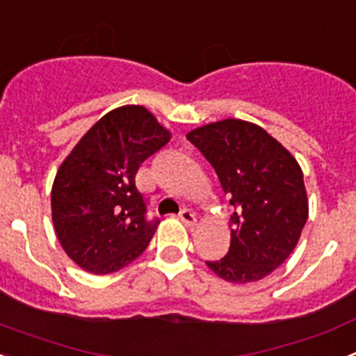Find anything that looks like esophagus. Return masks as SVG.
Segmentation results:
<instances>
[{
	"instance_id": "34e87169",
	"label": "esophagus",
	"mask_w": 356,
	"mask_h": 356,
	"mask_svg": "<svg viewBox=\"0 0 356 356\" xmlns=\"http://www.w3.org/2000/svg\"><path fill=\"white\" fill-rule=\"evenodd\" d=\"M180 219L187 226H194V225H196V213H194L191 209H184V210H181V212H180Z\"/></svg>"
}]
</instances>
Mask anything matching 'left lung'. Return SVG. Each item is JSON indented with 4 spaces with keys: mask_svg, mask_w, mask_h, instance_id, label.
<instances>
[{
    "mask_svg": "<svg viewBox=\"0 0 356 356\" xmlns=\"http://www.w3.org/2000/svg\"><path fill=\"white\" fill-rule=\"evenodd\" d=\"M187 139L212 163L235 207L228 253L207 266L232 284L266 278L287 260L308 219L300 163L264 128L241 119L210 122Z\"/></svg>",
    "mask_w": 356,
    "mask_h": 356,
    "instance_id": "obj_1",
    "label": "left lung"
}]
</instances>
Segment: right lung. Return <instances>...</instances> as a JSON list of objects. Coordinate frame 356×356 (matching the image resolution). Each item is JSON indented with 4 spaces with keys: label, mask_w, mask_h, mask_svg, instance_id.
<instances>
[{
    "label": "right lung",
    "mask_w": 356,
    "mask_h": 356,
    "mask_svg": "<svg viewBox=\"0 0 356 356\" xmlns=\"http://www.w3.org/2000/svg\"><path fill=\"white\" fill-rule=\"evenodd\" d=\"M171 139L149 110L127 105L103 115L56 171L51 217L69 259L110 275L134 262L149 244L159 219L147 221L135 187L140 163Z\"/></svg>",
    "instance_id": "add662e5"
}]
</instances>
